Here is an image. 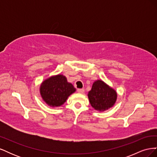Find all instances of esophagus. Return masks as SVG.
Masks as SVG:
<instances>
[{"label": "esophagus", "mask_w": 157, "mask_h": 157, "mask_svg": "<svg viewBox=\"0 0 157 157\" xmlns=\"http://www.w3.org/2000/svg\"><path fill=\"white\" fill-rule=\"evenodd\" d=\"M77 92L80 94H82L84 92V90L83 88H81V89H77Z\"/></svg>", "instance_id": "1"}]
</instances>
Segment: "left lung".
Wrapping results in <instances>:
<instances>
[{
	"label": "left lung",
	"mask_w": 157,
	"mask_h": 157,
	"mask_svg": "<svg viewBox=\"0 0 157 157\" xmlns=\"http://www.w3.org/2000/svg\"><path fill=\"white\" fill-rule=\"evenodd\" d=\"M88 96L93 108L99 111H104L114 105L117 94L102 80H98L94 82Z\"/></svg>",
	"instance_id": "8db88e82"
}]
</instances>
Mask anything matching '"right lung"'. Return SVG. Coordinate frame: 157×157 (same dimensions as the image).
<instances>
[{"label":"right lung","mask_w":157,"mask_h":157,"mask_svg":"<svg viewBox=\"0 0 157 157\" xmlns=\"http://www.w3.org/2000/svg\"><path fill=\"white\" fill-rule=\"evenodd\" d=\"M75 91L73 84L68 82L62 75L53 76L45 80L40 87L42 98L50 107L63 105L70 95Z\"/></svg>","instance_id":"right-lung-1"}]
</instances>
